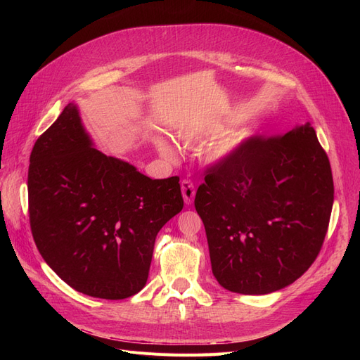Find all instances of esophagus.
Listing matches in <instances>:
<instances>
[{
	"instance_id": "esophagus-1",
	"label": "esophagus",
	"mask_w": 360,
	"mask_h": 360,
	"mask_svg": "<svg viewBox=\"0 0 360 360\" xmlns=\"http://www.w3.org/2000/svg\"><path fill=\"white\" fill-rule=\"evenodd\" d=\"M181 193H183L184 202H186V204H192L193 202L195 186H193V183L191 180H188V179L181 180Z\"/></svg>"
}]
</instances>
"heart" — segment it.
<instances>
[{
    "instance_id": "1",
    "label": "heart",
    "mask_w": 360,
    "mask_h": 360,
    "mask_svg": "<svg viewBox=\"0 0 360 360\" xmlns=\"http://www.w3.org/2000/svg\"><path fill=\"white\" fill-rule=\"evenodd\" d=\"M225 130V124L221 122H204V123H197V124H189L186 127H183L179 136L184 141V143H193V141L198 139H207V138H214L217 135H221ZM248 138L246 132H238L231 136H228L224 143L217 147L216 155L217 156H226L233 153L238 146H242L243 141ZM156 147L159 150V153L163 158L174 159L177 156V148L172 144V141L165 138V136H159L156 141Z\"/></svg>"
}]
</instances>
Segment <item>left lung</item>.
<instances>
[{
    "instance_id": "left-lung-1",
    "label": "left lung",
    "mask_w": 360,
    "mask_h": 360,
    "mask_svg": "<svg viewBox=\"0 0 360 360\" xmlns=\"http://www.w3.org/2000/svg\"><path fill=\"white\" fill-rule=\"evenodd\" d=\"M332 205L329 158L309 123L250 136L205 171L195 195L216 281L240 294L292 284L317 258Z\"/></svg>"
}]
</instances>
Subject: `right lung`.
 <instances>
[{
	"mask_svg": "<svg viewBox=\"0 0 360 360\" xmlns=\"http://www.w3.org/2000/svg\"><path fill=\"white\" fill-rule=\"evenodd\" d=\"M179 181L153 180L94 148L69 103L30 156V225L40 255L86 296H134L147 282L158 233L183 209Z\"/></svg>",
	"mask_w": 360,
	"mask_h": 360,
	"instance_id": "add662e5",
	"label": "right lung"
}]
</instances>
